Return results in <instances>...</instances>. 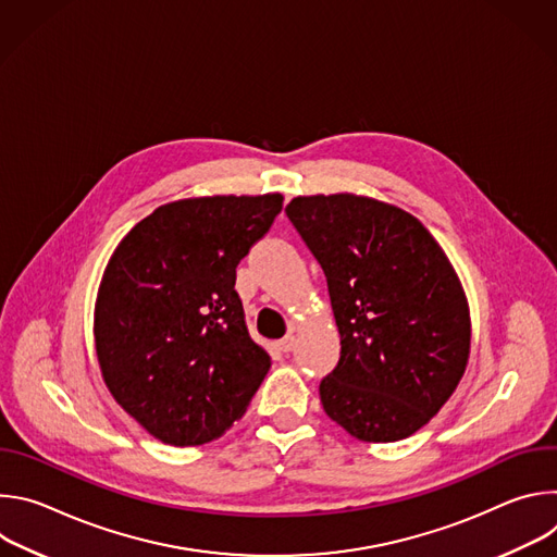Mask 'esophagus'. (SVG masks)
Wrapping results in <instances>:
<instances>
[{
  "label": "esophagus",
  "instance_id": "esophagus-1",
  "mask_svg": "<svg viewBox=\"0 0 557 557\" xmlns=\"http://www.w3.org/2000/svg\"><path fill=\"white\" fill-rule=\"evenodd\" d=\"M295 346H297V337H295V335H286L284 339L277 342V348H280L282 352H290Z\"/></svg>",
  "mask_w": 557,
  "mask_h": 557
}]
</instances>
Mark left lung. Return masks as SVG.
Returning a JSON list of instances; mask_svg holds the SVG:
<instances>
[{"instance_id": "8db88e82", "label": "left lung", "mask_w": 557, "mask_h": 557, "mask_svg": "<svg viewBox=\"0 0 557 557\" xmlns=\"http://www.w3.org/2000/svg\"><path fill=\"white\" fill-rule=\"evenodd\" d=\"M286 215L322 264L342 339L322 381L324 412L366 443L428 425L458 387L471 348L460 277L401 207L357 194L297 196Z\"/></svg>"}]
</instances>
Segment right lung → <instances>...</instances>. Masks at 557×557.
I'll return each instance as SVG.
<instances>
[{
	"instance_id": "obj_1",
	"label": "right lung",
	"mask_w": 557,
	"mask_h": 557,
	"mask_svg": "<svg viewBox=\"0 0 557 557\" xmlns=\"http://www.w3.org/2000/svg\"><path fill=\"white\" fill-rule=\"evenodd\" d=\"M282 194L200 196L153 209L114 249L95 301V350L114 401L153 438L194 447L247 412L271 357L249 335L235 267Z\"/></svg>"
}]
</instances>
